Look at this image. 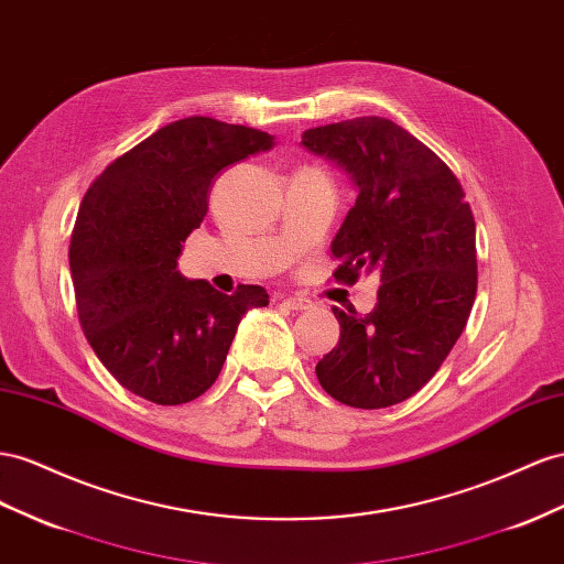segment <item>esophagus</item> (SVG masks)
I'll use <instances>...</instances> for the list:
<instances>
[{"label": "esophagus", "mask_w": 564, "mask_h": 564, "mask_svg": "<svg viewBox=\"0 0 564 564\" xmlns=\"http://www.w3.org/2000/svg\"><path fill=\"white\" fill-rule=\"evenodd\" d=\"M282 306H286L289 311H308L313 308V303L308 299H299V296H280Z\"/></svg>", "instance_id": "34e87169"}]
</instances>
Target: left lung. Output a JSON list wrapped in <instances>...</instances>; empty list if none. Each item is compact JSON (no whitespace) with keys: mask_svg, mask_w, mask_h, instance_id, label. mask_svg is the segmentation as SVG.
<instances>
[{"mask_svg":"<svg viewBox=\"0 0 564 564\" xmlns=\"http://www.w3.org/2000/svg\"><path fill=\"white\" fill-rule=\"evenodd\" d=\"M301 144L334 161L358 192L332 256L337 282L377 272L368 315L334 306L339 344L315 365L344 405L389 408L430 382L477 296L475 218L458 177L417 137L379 116L311 128Z\"/></svg>","mask_w":564,"mask_h":564,"instance_id":"obj_1","label":"left lung"}]
</instances>
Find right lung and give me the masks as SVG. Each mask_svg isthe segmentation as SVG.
<instances>
[{
	"instance_id": "obj_1",
	"label": "right lung",
	"mask_w": 564,
	"mask_h": 564,
	"mask_svg": "<svg viewBox=\"0 0 564 564\" xmlns=\"http://www.w3.org/2000/svg\"><path fill=\"white\" fill-rule=\"evenodd\" d=\"M272 147V134L189 116L126 151L89 185L70 235L85 337L120 387L156 405L216 382L239 319L268 306L258 284L232 296L180 275L182 241L202 225L216 175Z\"/></svg>"
}]
</instances>
